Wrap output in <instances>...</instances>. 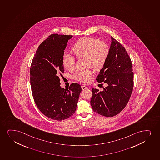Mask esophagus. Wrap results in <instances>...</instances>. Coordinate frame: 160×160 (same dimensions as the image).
I'll return each mask as SVG.
<instances>
[{
  "label": "esophagus",
  "instance_id": "obj_1",
  "mask_svg": "<svg viewBox=\"0 0 160 160\" xmlns=\"http://www.w3.org/2000/svg\"><path fill=\"white\" fill-rule=\"evenodd\" d=\"M81 88H82V90H86V89H87V87L85 85H82V86H81Z\"/></svg>",
  "mask_w": 160,
  "mask_h": 160
}]
</instances>
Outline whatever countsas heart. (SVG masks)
<instances>
[{"mask_svg":"<svg viewBox=\"0 0 160 160\" xmlns=\"http://www.w3.org/2000/svg\"><path fill=\"white\" fill-rule=\"evenodd\" d=\"M72 51L78 59L84 58L85 67H89L96 71H100L104 67L108 57L109 48L106 43L93 38L83 37L73 45ZM63 67L68 71L74 69L75 58L68 54L62 57ZM92 77L90 68L79 71L74 75L78 81L88 82Z\"/></svg>","mask_w":160,"mask_h":160,"instance_id":"1","label":"heart"}]
</instances>
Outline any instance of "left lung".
Listing matches in <instances>:
<instances>
[{"instance_id": "8db88e82", "label": "left lung", "mask_w": 160, "mask_h": 160, "mask_svg": "<svg viewBox=\"0 0 160 160\" xmlns=\"http://www.w3.org/2000/svg\"><path fill=\"white\" fill-rule=\"evenodd\" d=\"M108 57L97 77L98 82L107 83L103 91L92 88L91 105L94 112L112 117L128 102L134 86V73L130 58L120 43L111 37Z\"/></svg>"}]
</instances>
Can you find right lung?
Segmentation results:
<instances>
[{
    "mask_svg": "<svg viewBox=\"0 0 160 160\" xmlns=\"http://www.w3.org/2000/svg\"><path fill=\"white\" fill-rule=\"evenodd\" d=\"M73 36L53 34L38 48L30 68V83L34 100L46 117L55 120L67 119L75 112L81 86L74 83L66 90L60 86L64 72L62 59L67 42Z\"/></svg>",
    "mask_w": 160,
    "mask_h": 160,
    "instance_id": "obj_1",
    "label": "right lung"
}]
</instances>
